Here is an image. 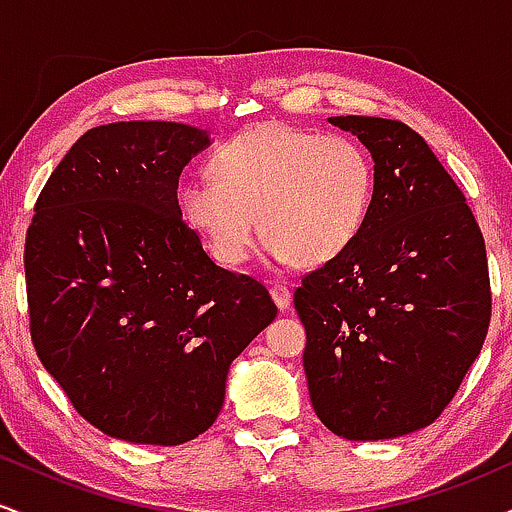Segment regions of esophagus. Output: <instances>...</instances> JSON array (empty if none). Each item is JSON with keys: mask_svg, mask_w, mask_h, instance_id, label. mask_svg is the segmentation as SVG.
Segmentation results:
<instances>
[{"mask_svg": "<svg viewBox=\"0 0 512 512\" xmlns=\"http://www.w3.org/2000/svg\"><path fill=\"white\" fill-rule=\"evenodd\" d=\"M269 293H272L276 308H279V310H286V308H289V305H291V291H289V286H284V284H272V286H269Z\"/></svg>", "mask_w": 512, "mask_h": 512, "instance_id": "1", "label": "esophagus"}]
</instances>
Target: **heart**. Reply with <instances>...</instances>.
I'll list each match as a JSON object with an SVG mask.
<instances>
[{
    "label": "heart",
    "instance_id": "obj_1",
    "mask_svg": "<svg viewBox=\"0 0 512 512\" xmlns=\"http://www.w3.org/2000/svg\"><path fill=\"white\" fill-rule=\"evenodd\" d=\"M211 173L187 180L180 204L226 267L248 260L260 228L276 262L334 260L358 238L375 192L373 161L356 139L286 122L233 137L211 158Z\"/></svg>",
    "mask_w": 512,
    "mask_h": 512
}]
</instances>
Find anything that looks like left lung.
<instances>
[{"label": "left lung", "mask_w": 512, "mask_h": 512, "mask_svg": "<svg viewBox=\"0 0 512 512\" xmlns=\"http://www.w3.org/2000/svg\"><path fill=\"white\" fill-rule=\"evenodd\" d=\"M375 161L368 219L349 250L293 293L317 419L349 440L438 419L491 322L484 236L421 134L385 117H330Z\"/></svg>", "instance_id": "obj_1"}]
</instances>
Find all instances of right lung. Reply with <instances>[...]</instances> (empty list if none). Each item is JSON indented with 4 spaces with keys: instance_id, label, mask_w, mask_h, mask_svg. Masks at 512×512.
I'll use <instances>...</instances> for the list:
<instances>
[{
    "instance_id": "1",
    "label": "right lung",
    "mask_w": 512,
    "mask_h": 512,
    "mask_svg": "<svg viewBox=\"0 0 512 512\" xmlns=\"http://www.w3.org/2000/svg\"><path fill=\"white\" fill-rule=\"evenodd\" d=\"M204 146L180 122L88 129L26 233L35 354L88 424L127 443L207 431L231 361L276 317L260 281L219 267L182 219L180 173Z\"/></svg>"
}]
</instances>
